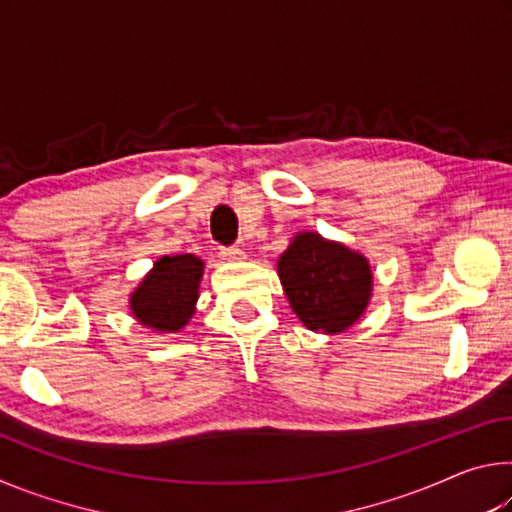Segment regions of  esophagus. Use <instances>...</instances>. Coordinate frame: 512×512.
I'll return each mask as SVG.
<instances>
[{
    "label": "esophagus",
    "instance_id": "1",
    "mask_svg": "<svg viewBox=\"0 0 512 512\" xmlns=\"http://www.w3.org/2000/svg\"><path fill=\"white\" fill-rule=\"evenodd\" d=\"M221 257L225 259V262H241V259H244L246 255H244V250H241V248L232 246V248H221Z\"/></svg>",
    "mask_w": 512,
    "mask_h": 512
}]
</instances>
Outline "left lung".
<instances>
[{
  "label": "left lung",
  "instance_id": "left-lung-1",
  "mask_svg": "<svg viewBox=\"0 0 512 512\" xmlns=\"http://www.w3.org/2000/svg\"><path fill=\"white\" fill-rule=\"evenodd\" d=\"M277 273L291 309L314 332H345L363 316L372 296L368 259L316 232L293 237Z\"/></svg>",
  "mask_w": 512,
  "mask_h": 512
}]
</instances>
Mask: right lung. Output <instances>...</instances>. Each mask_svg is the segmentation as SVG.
I'll return each mask as SVG.
<instances>
[{
  "label": "right lung",
  "mask_w": 512,
  "mask_h": 512,
  "mask_svg": "<svg viewBox=\"0 0 512 512\" xmlns=\"http://www.w3.org/2000/svg\"><path fill=\"white\" fill-rule=\"evenodd\" d=\"M203 259L196 255H164L131 293L137 323L169 334L183 329L194 316Z\"/></svg>",
  "instance_id": "obj_1"
}]
</instances>
